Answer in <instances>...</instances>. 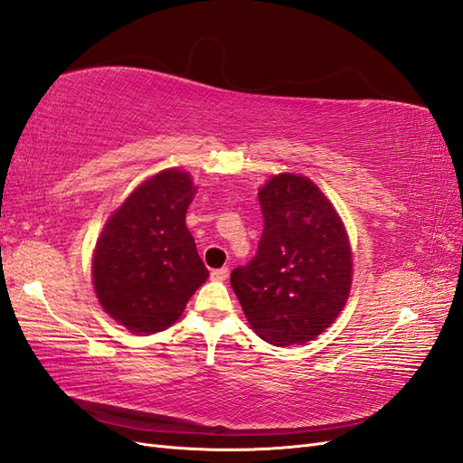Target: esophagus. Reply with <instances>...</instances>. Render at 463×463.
I'll list each match as a JSON object with an SVG mask.
<instances>
[{"mask_svg": "<svg viewBox=\"0 0 463 463\" xmlns=\"http://www.w3.org/2000/svg\"><path fill=\"white\" fill-rule=\"evenodd\" d=\"M227 278H229V268H219L211 271V279L215 281H224Z\"/></svg>", "mask_w": 463, "mask_h": 463, "instance_id": "1", "label": "esophagus"}]
</instances>
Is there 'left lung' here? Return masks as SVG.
Returning <instances> with one entry per match:
<instances>
[{
	"label": "left lung",
	"instance_id": "obj_1",
	"mask_svg": "<svg viewBox=\"0 0 463 463\" xmlns=\"http://www.w3.org/2000/svg\"><path fill=\"white\" fill-rule=\"evenodd\" d=\"M264 232L231 286L254 333L276 346L305 345L335 323L352 286L345 224L305 175L279 174L260 189Z\"/></svg>",
	"mask_w": 463,
	"mask_h": 463
}]
</instances>
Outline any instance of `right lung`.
I'll use <instances>...</instances> for the list:
<instances>
[{
	"mask_svg": "<svg viewBox=\"0 0 463 463\" xmlns=\"http://www.w3.org/2000/svg\"><path fill=\"white\" fill-rule=\"evenodd\" d=\"M192 175L164 170L140 184L105 222L91 276L111 318L130 333L150 335L174 325L209 278L185 227L194 201Z\"/></svg>",
	"mask_w": 463,
	"mask_h": 463,
	"instance_id": "add662e5",
	"label": "right lung"
}]
</instances>
